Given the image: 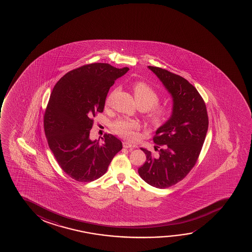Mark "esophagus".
<instances>
[{
	"label": "esophagus",
	"mask_w": 252,
	"mask_h": 252,
	"mask_svg": "<svg viewBox=\"0 0 252 252\" xmlns=\"http://www.w3.org/2000/svg\"><path fill=\"white\" fill-rule=\"evenodd\" d=\"M123 147L126 149H132L134 148V145H131L130 143H128V142H123Z\"/></svg>",
	"instance_id": "1"
}]
</instances>
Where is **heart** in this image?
Listing matches in <instances>:
<instances>
[{
  "label": "heart",
  "instance_id": "obj_1",
  "mask_svg": "<svg viewBox=\"0 0 252 252\" xmlns=\"http://www.w3.org/2000/svg\"><path fill=\"white\" fill-rule=\"evenodd\" d=\"M135 100L138 105L146 107V109L152 108L159 101L158 94L149 86L147 83L143 82L135 83L132 86ZM169 114V108L166 107H156L152 112V117L154 121H161L164 120ZM138 127L137 121L130 119H119L114 121L112 128L115 133L130 138L133 136L132 130Z\"/></svg>",
  "mask_w": 252,
  "mask_h": 252
}]
</instances>
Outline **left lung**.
Here are the masks:
<instances>
[{
	"mask_svg": "<svg viewBox=\"0 0 252 252\" xmlns=\"http://www.w3.org/2000/svg\"><path fill=\"white\" fill-rule=\"evenodd\" d=\"M172 98V112L156 131L157 154L146 155L138 174L145 183L165 189L183 180L200 155L208 128L207 107L196 89L182 76L158 67L148 66Z\"/></svg>",
	"mask_w": 252,
	"mask_h": 252,
	"instance_id": "1",
	"label": "left lung"
}]
</instances>
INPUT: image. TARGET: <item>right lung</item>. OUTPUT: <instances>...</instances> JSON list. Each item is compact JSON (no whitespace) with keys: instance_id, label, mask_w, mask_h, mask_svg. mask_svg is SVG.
<instances>
[{"instance_id":"obj_1","label":"right lung","mask_w":252,"mask_h":252,"mask_svg":"<svg viewBox=\"0 0 252 252\" xmlns=\"http://www.w3.org/2000/svg\"><path fill=\"white\" fill-rule=\"evenodd\" d=\"M128 70L90 63L65 74L52 90L44 117L45 136L59 166L77 182L103 176L122 149L121 140L113 135H104L100 142L91 140L90 133L93 117L103 112L110 87Z\"/></svg>"}]
</instances>
